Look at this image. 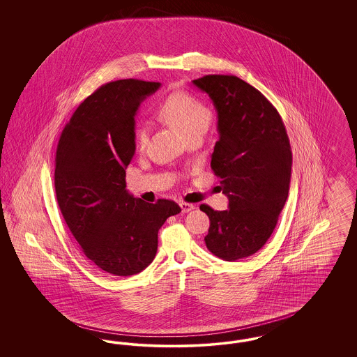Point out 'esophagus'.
<instances>
[{"label": "esophagus", "mask_w": 357, "mask_h": 357, "mask_svg": "<svg viewBox=\"0 0 357 357\" xmlns=\"http://www.w3.org/2000/svg\"><path fill=\"white\" fill-rule=\"evenodd\" d=\"M181 208H182V213H188V211L194 210L195 206L191 204H186V202H182V204H181Z\"/></svg>", "instance_id": "1"}]
</instances>
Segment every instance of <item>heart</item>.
I'll return each instance as SVG.
<instances>
[{
  "label": "heart",
  "mask_w": 357,
  "mask_h": 357,
  "mask_svg": "<svg viewBox=\"0 0 357 357\" xmlns=\"http://www.w3.org/2000/svg\"><path fill=\"white\" fill-rule=\"evenodd\" d=\"M158 114L187 137L194 132L206 131L211 120L210 108L202 100L183 91L170 93L159 104ZM135 139L139 149H143L147 144L149 128L146 124L136 126Z\"/></svg>",
  "instance_id": "b5f03b06"
}]
</instances>
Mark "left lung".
<instances>
[{
  "label": "left lung",
  "instance_id": "1",
  "mask_svg": "<svg viewBox=\"0 0 357 357\" xmlns=\"http://www.w3.org/2000/svg\"><path fill=\"white\" fill-rule=\"evenodd\" d=\"M218 115L220 139L211 169L221 178L229 208L201 204L210 227L207 249L225 261L257 253L272 236L289 194L291 151L277 109L258 89L230 75L192 80Z\"/></svg>",
  "mask_w": 357,
  "mask_h": 357
}]
</instances>
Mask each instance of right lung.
I'll return each instance as SVG.
<instances>
[{
  "instance_id": "add662e5",
  "label": "right lung",
  "mask_w": 357,
  "mask_h": 357,
  "mask_svg": "<svg viewBox=\"0 0 357 357\" xmlns=\"http://www.w3.org/2000/svg\"><path fill=\"white\" fill-rule=\"evenodd\" d=\"M160 83L118 80L102 85L75 111L56 151L54 190L61 214L86 258L104 272L144 271L158 231L181 213L174 201L147 204L126 188L135 153V115Z\"/></svg>"
}]
</instances>
